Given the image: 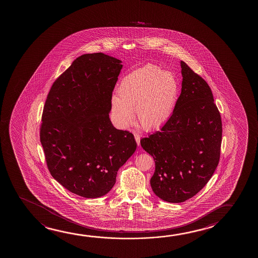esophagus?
<instances>
[{
    "label": "esophagus",
    "instance_id": "1",
    "mask_svg": "<svg viewBox=\"0 0 258 258\" xmlns=\"http://www.w3.org/2000/svg\"><path fill=\"white\" fill-rule=\"evenodd\" d=\"M134 137L136 141H137V144H138V146H139V145H140V136L137 134V133H134Z\"/></svg>",
    "mask_w": 258,
    "mask_h": 258
}]
</instances>
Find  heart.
Wrapping results in <instances>:
<instances>
[{"instance_id": "obj_1", "label": "heart", "mask_w": 258, "mask_h": 258, "mask_svg": "<svg viewBox=\"0 0 258 258\" xmlns=\"http://www.w3.org/2000/svg\"><path fill=\"white\" fill-rule=\"evenodd\" d=\"M179 85L170 71L149 64L127 75L111 99V111L117 127L126 128L136 120L145 131L165 123L176 104Z\"/></svg>"}]
</instances>
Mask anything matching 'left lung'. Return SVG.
Masks as SVG:
<instances>
[{"label": "left lung", "mask_w": 258, "mask_h": 258, "mask_svg": "<svg viewBox=\"0 0 258 258\" xmlns=\"http://www.w3.org/2000/svg\"><path fill=\"white\" fill-rule=\"evenodd\" d=\"M181 92L173 113L159 131L142 138L155 161L152 190L168 203L198 194L219 165L222 121L205 79L180 61Z\"/></svg>", "instance_id": "obj_1"}]
</instances>
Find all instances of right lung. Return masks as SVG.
Masks as SVG:
<instances>
[{
	"label": "right lung",
	"mask_w": 258,
	"mask_h": 258,
	"mask_svg": "<svg viewBox=\"0 0 258 258\" xmlns=\"http://www.w3.org/2000/svg\"><path fill=\"white\" fill-rule=\"evenodd\" d=\"M120 63L102 53L78 57L54 81L43 109L39 137L47 168L83 198L107 194L137 149L133 134L109 119Z\"/></svg>",
	"instance_id": "right-lung-1"
}]
</instances>
